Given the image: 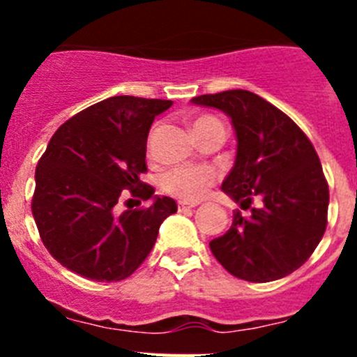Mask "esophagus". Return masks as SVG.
Returning a JSON list of instances; mask_svg holds the SVG:
<instances>
[{"mask_svg":"<svg viewBox=\"0 0 357 357\" xmlns=\"http://www.w3.org/2000/svg\"><path fill=\"white\" fill-rule=\"evenodd\" d=\"M198 204L197 202H185V200H181L178 202V209H193V207H197Z\"/></svg>","mask_w":357,"mask_h":357,"instance_id":"esophagus-1","label":"esophagus"}]
</instances>
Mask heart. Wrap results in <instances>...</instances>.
Instances as JSON below:
<instances>
[{
    "instance_id": "heart-1",
    "label": "heart",
    "mask_w": 357,
    "mask_h": 357,
    "mask_svg": "<svg viewBox=\"0 0 357 357\" xmlns=\"http://www.w3.org/2000/svg\"><path fill=\"white\" fill-rule=\"evenodd\" d=\"M213 121H218V119L213 116H200L193 123V130ZM216 169L211 166H181L164 175L162 189L176 198L195 202L200 200L207 193V189L216 182Z\"/></svg>"
}]
</instances>
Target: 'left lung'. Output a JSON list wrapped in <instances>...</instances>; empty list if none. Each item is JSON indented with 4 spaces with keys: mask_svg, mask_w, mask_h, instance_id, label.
<instances>
[{
    "mask_svg": "<svg viewBox=\"0 0 357 357\" xmlns=\"http://www.w3.org/2000/svg\"><path fill=\"white\" fill-rule=\"evenodd\" d=\"M232 121L236 162L223 193L241 207L255 197L250 216L236 211L225 234L209 243L218 263L248 282L282 279L301 268L327 227L329 185L317 150L291 118L250 91L232 89L193 98Z\"/></svg>",
    "mask_w": 357,
    "mask_h": 357,
    "instance_id": "obj_1",
    "label": "left lung"
}]
</instances>
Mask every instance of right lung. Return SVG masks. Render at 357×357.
Masks as SVG:
<instances>
[{
	"mask_svg": "<svg viewBox=\"0 0 357 357\" xmlns=\"http://www.w3.org/2000/svg\"><path fill=\"white\" fill-rule=\"evenodd\" d=\"M169 100L112 96L61 125L36 169L31 213L40 239L62 266L91 280L130 277L155 245L160 223L176 213L169 197L141 182L146 139ZM128 188L153 199L141 210L116 215Z\"/></svg>",
	"mask_w": 357,
	"mask_h": 357,
	"instance_id": "right-lung-1",
	"label": "right lung"
}]
</instances>
